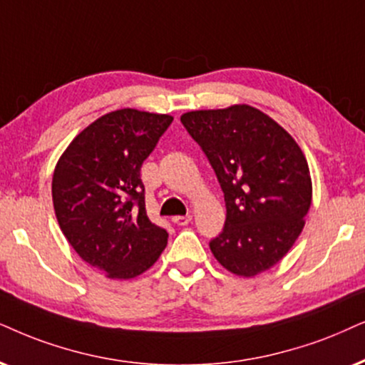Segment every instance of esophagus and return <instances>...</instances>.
<instances>
[{"label": "esophagus", "mask_w": 365, "mask_h": 365, "mask_svg": "<svg viewBox=\"0 0 365 365\" xmlns=\"http://www.w3.org/2000/svg\"><path fill=\"white\" fill-rule=\"evenodd\" d=\"M172 220L177 225H187L192 220V215H175Z\"/></svg>", "instance_id": "1"}]
</instances>
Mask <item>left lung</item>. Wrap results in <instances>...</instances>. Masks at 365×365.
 <instances>
[{
	"mask_svg": "<svg viewBox=\"0 0 365 365\" xmlns=\"http://www.w3.org/2000/svg\"><path fill=\"white\" fill-rule=\"evenodd\" d=\"M214 168L225 224L209 242L230 273L256 276L283 259L312 205L305 155L278 123L247 104L180 118Z\"/></svg>",
	"mask_w": 365,
	"mask_h": 365,
	"instance_id": "left-lung-1",
	"label": "left lung"
}]
</instances>
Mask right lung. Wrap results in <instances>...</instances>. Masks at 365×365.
<instances>
[{"label": "right lung", "mask_w": 365, "mask_h": 365, "mask_svg": "<svg viewBox=\"0 0 365 365\" xmlns=\"http://www.w3.org/2000/svg\"><path fill=\"white\" fill-rule=\"evenodd\" d=\"M173 118L138 109L104 114L73 138L52 180L63 236L108 278L129 279L155 264L168 232L146 215L143 161Z\"/></svg>", "instance_id": "add662e5"}]
</instances>
